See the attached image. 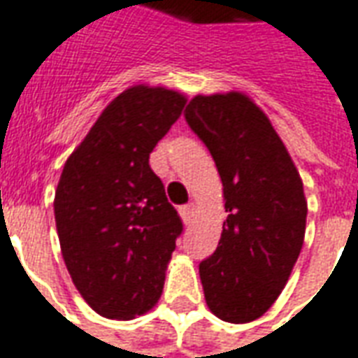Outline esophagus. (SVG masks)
Returning <instances> with one entry per match:
<instances>
[{"instance_id": "34e87169", "label": "esophagus", "mask_w": 358, "mask_h": 358, "mask_svg": "<svg viewBox=\"0 0 358 358\" xmlns=\"http://www.w3.org/2000/svg\"><path fill=\"white\" fill-rule=\"evenodd\" d=\"M194 210H196V204L187 203V204H183V206H181V210H179V212H181V216H183L185 222H191Z\"/></svg>"}]
</instances>
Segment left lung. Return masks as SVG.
I'll list each match as a JSON object with an SVG mask.
<instances>
[{
	"mask_svg": "<svg viewBox=\"0 0 358 358\" xmlns=\"http://www.w3.org/2000/svg\"><path fill=\"white\" fill-rule=\"evenodd\" d=\"M185 118L216 164L228 212L218 248L199 265L204 298L224 322L248 324L273 306L300 255L308 214L302 179L248 95H196Z\"/></svg>",
	"mask_w": 358,
	"mask_h": 358,
	"instance_id": "1",
	"label": "left lung"
}]
</instances>
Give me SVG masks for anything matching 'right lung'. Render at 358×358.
I'll use <instances>...</instances> for the list:
<instances>
[{
  "label": "right lung",
  "mask_w": 358,
  "mask_h": 358,
  "mask_svg": "<svg viewBox=\"0 0 358 358\" xmlns=\"http://www.w3.org/2000/svg\"><path fill=\"white\" fill-rule=\"evenodd\" d=\"M185 103L165 87L122 91L64 165L54 196L62 257L83 300L103 317L132 320L162 296L183 222L150 154Z\"/></svg>",
  "instance_id": "right-lung-1"
}]
</instances>
